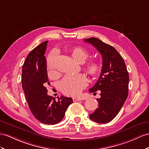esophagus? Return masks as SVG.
Wrapping results in <instances>:
<instances>
[{"label": "esophagus", "mask_w": 149, "mask_h": 149, "mask_svg": "<svg viewBox=\"0 0 149 149\" xmlns=\"http://www.w3.org/2000/svg\"><path fill=\"white\" fill-rule=\"evenodd\" d=\"M72 100H73V101L74 102L75 101H79L81 100V98H80V97H74L73 99H72Z\"/></svg>", "instance_id": "esophagus-1"}]
</instances>
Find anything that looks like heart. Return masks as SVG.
I'll use <instances>...</instances> for the list:
<instances>
[{
  "mask_svg": "<svg viewBox=\"0 0 149 149\" xmlns=\"http://www.w3.org/2000/svg\"><path fill=\"white\" fill-rule=\"evenodd\" d=\"M70 53L73 58L79 63H82L87 58L89 53L85 49L76 47L71 49ZM56 54L55 52L49 53L47 61V66L49 75L55 74V63ZM101 65L97 61H90L84 66V70L91 77H97L101 72ZM87 80L86 76L82 74H68L60 82L59 87L61 92L67 96H77L87 86Z\"/></svg>",
  "mask_w": 149,
  "mask_h": 149,
  "instance_id": "heart-1",
  "label": "heart"
}]
</instances>
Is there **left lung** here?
Segmentation results:
<instances>
[{
	"mask_svg": "<svg viewBox=\"0 0 149 149\" xmlns=\"http://www.w3.org/2000/svg\"><path fill=\"white\" fill-rule=\"evenodd\" d=\"M101 53L102 67L100 78L90 93L101 91L97 98L99 107L89 114L91 120L106 123L113 120L120 112L128 97L129 75L123 58L112 46L96 38L85 39Z\"/></svg>",
	"mask_w": 149,
	"mask_h": 149,
	"instance_id": "8db88e82",
	"label": "left lung"
}]
</instances>
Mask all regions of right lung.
I'll return each mask as SVG.
<instances>
[{
	"instance_id": "right-lung-1",
	"label": "right lung",
	"mask_w": 149,
	"mask_h": 149,
	"mask_svg": "<svg viewBox=\"0 0 149 149\" xmlns=\"http://www.w3.org/2000/svg\"><path fill=\"white\" fill-rule=\"evenodd\" d=\"M48 41L41 43L30 52L22 66V87L30 111L41 123L55 125L63 118L66 110L73 102L71 97L47 94L49 85L45 53Z\"/></svg>"
}]
</instances>
